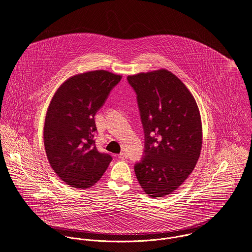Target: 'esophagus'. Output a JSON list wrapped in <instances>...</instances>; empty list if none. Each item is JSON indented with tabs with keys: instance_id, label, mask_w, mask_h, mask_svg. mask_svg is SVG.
Masks as SVG:
<instances>
[{
	"instance_id": "esophagus-1",
	"label": "esophagus",
	"mask_w": 252,
	"mask_h": 252,
	"mask_svg": "<svg viewBox=\"0 0 252 252\" xmlns=\"http://www.w3.org/2000/svg\"><path fill=\"white\" fill-rule=\"evenodd\" d=\"M118 158L121 159V160H125L128 158V155L125 153V152H121L119 155H118Z\"/></svg>"
}]
</instances>
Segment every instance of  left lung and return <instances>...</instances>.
I'll use <instances>...</instances> for the list:
<instances>
[{
    "mask_svg": "<svg viewBox=\"0 0 252 252\" xmlns=\"http://www.w3.org/2000/svg\"><path fill=\"white\" fill-rule=\"evenodd\" d=\"M137 94L144 132V158L135 165L153 198L177 190L194 170L202 148L197 103L178 76L165 69L127 77Z\"/></svg>",
    "mask_w": 252,
    "mask_h": 252,
    "instance_id": "8db88e82",
    "label": "left lung"
}]
</instances>
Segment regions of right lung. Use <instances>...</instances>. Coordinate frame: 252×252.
<instances>
[{"instance_id": "obj_1", "label": "right lung", "mask_w": 252, "mask_h": 252, "mask_svg": "<svg viewBox=\"0 0 252 252\" xmlns=\"http://www.w3.org/2000/svg\"><path fill=\"white\" fill-rule=\"evenodd\" d=\"M121 77L103 70L73 75L49 104L43 127L46 156L56 175L72 187H92L112 160L97 150L94 116Z\"/></svg>"}]
</instances>
